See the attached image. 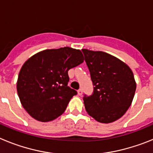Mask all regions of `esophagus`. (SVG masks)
I'll return each instance as SVG.
<instances>
[{
  "label": "esophagus",
  "mask_w": 153,
  "mask_h": 153,
  "mask_svg": "<svg viewBox=\"0 0 153 153\" xmlns=\"http://www.w3.org/2000/svg\"><path fill=\"white\" fill-rule=\"evenodd\" d=\"M77 93L79 96H82V94H83V90L82 89H79L77 90Z\"/></svg>",
  "instance_id": "obj_1"
}]
</instances>
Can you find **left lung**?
<instances>
[{
	"label": "left lung",
	"mask_w": 153,
	"mask_h": 153,
	"mask_svg": "<svg viewBox=\"0 0 153 153\" xmlns=\"http://www.w3.org/2000/svg\"><path fill=\"white\" fill-rule=\"evenodd\" d=\"M82 51L94 86L93 94L83 97L85 109L98 122H114L132 104L136 89L133 73L128 65L107 53Z\"/></svg>",
	"instance_id": "1"
}]
</instances>
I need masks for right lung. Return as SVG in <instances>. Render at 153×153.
Listing matches in <instances>:
<instances>
[{"mask_svg":"<svg viewBox=\"0 0 153 153\" xmlns=\"http://www.w3.org/2000/svg\"><path fill=\"white\" fill-rule=\"evenodd\" d=\"M83 60L79 50L65 47L40 51L24 63L17 90L23 107L31 117L49 122L63 114L77 93L67 86L68 71Z\"/></svg>","mask_w":153,"mask_h":153,"instance_id":"right-lung-1","label":"right lung"}]
</instances>
